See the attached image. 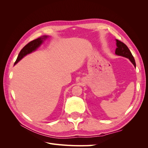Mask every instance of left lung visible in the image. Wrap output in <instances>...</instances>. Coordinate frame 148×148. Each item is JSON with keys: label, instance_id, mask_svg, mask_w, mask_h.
<instances>
[{"label": "left lung", "instance_id": "1", "mask_svg": "<svg viewBox=\"0 0 148 148\" xmlns=\"http://www.w3.org/2000/svg\"><path fill=\"white\" fill-rule=\"evenodd\" d=\"M115 41L116 46H117V48L115 49V54L127 58L132 62V63L135 66V67H136L135 59H134L130 51L129 50L128 47L123 42L119 41L118 39H115Z\"/></svg>", "mask_w": 148, "mask_h": 148}]
</instances>
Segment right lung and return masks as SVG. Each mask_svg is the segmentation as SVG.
Listing matches in <instances>:
<instances>
[{
    "instance_id": "add662e5",
    "label": "right lung",
    "mask_w": 148,
    "mask_h": 148,
    "mask_svg": "<svg viewBox=\"0 0 148 148\" xmlns=\"http://www.w3.org/2000/svg\"><path fill=\"white\" fill-rule=\"evenodd\" d=\"M48 37V36H42L38 38V39H36L26 44L20 52L14 65H16L18 62L21 60L26 55H28L29 53L36 50V49L42 44V42H44V40H46V39H47Z\"/></svg>"
}]
</instances>
